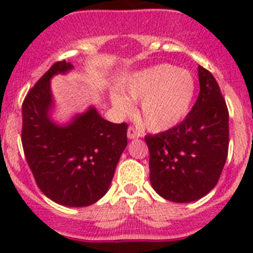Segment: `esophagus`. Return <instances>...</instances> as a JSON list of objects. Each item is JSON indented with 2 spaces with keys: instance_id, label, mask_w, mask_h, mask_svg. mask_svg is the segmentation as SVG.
Returning a JSON list of instances; mask_svg holds the SVG:
<instances>
[{
  "instance_id": "34e87169",
  "label": "esophagus",
  "mask_w": 253,
  "mask_h": 253,
  "mask_svg": "<svg viewBox=\"0 0 253 253\" xmlns=\"http://www.w3.org/2000/svg\"><path fill=\"white\" fill-rule=\"evenodd\" d=\"M127 137H128V139H137L141 137V133L134 127L131 126L128 128V131H127Z\"/></svg>"
}]
</instances>
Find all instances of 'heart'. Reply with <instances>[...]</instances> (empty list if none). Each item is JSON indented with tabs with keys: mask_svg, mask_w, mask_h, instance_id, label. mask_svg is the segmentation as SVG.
<instances>
[{
	"mask_svg": "<svg viewBox=\"0 0 253 253\" xmlns=\"http://www.w3.org/2000/svg\"><path fill=\"white\" fill-rule=\"evenodd\" d=\"M111 94V103L120 115L133 114L131 101H141L142 126L150 132L174 128L191 111L197 94L195 76L172 65H158L132 73Z\"/></svg>",
	"mask_w": 253,
	"mask_h": 253,
	"instance_id": "1",
	"label": "heart"
}]
</instances>
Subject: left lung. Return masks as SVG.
<instances>
[{"mask_svg":"<svg viewBox=\"0 0 253 253\" xmlns=\"http://www.w3.org/2000/svg\"><path fill=\"white\" fill-rule=\"evenodd\" d=\"M200 94L192 110L169 131L145 136L150 183L158 195L190 203L208 195L218 182L229 148V112L209 71L198 66Z\"/></svg>","mask_w":253,"mask_h":253,"instance_id":"1","label":"left lung"}]
</instances>
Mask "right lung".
<instances>
[{"label":"right lung","instance_id":"obj_1","mask_svg":"<svg viewBox=\"0 0 253 253\" xmlns=\"http://www.w3.org/2000/svg\"><path fill=\"white\" fill-rule=\"evenodd\" d=\"M73 65L60 61L29 90L22 106V144L40 190L53 202L86 207L106 192L127 147V125L112 124L95 106L67 124L52 119L51 78L66 75Z\"/></svg>","mask_w":253,"mask_h":253}]
</instances>
